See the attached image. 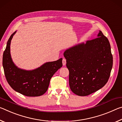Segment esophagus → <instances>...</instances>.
I'll return each instance as SVG.
<instances>
[{
  "label": "esophagus",
  "mask_w": 122,
  "mask_h": 122,
  "mask_svg": "<svg viewBox=\"0 0 122 122\" xmlns=\"http://www.w3.org/2000/svg\"><path fill=\"white\" fill-rule=\"evenodd\" d=\"M62 62H63V65L64 66L66 65V59L65 58H63V61H62Z\"/></svg>",
  "instance_id": "obj_1"
}]
</instances>
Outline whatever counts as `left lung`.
I'll use <instances>...</instances> for the list:
<instances>
[{
  "instance_id": "1",
  "label": "left lung",
  "mask_w": 122,
  "mask_h": 122,
  "mask_svg": "<svg viewBox=\"0 0 122 122\" xmlns=\"http://www.w3.org/2000/svg\"><path fill=\"white\" fill-rule=\"evenodd\" d=\"M64 56L69 71L70 87L75 94L89 95L108 81L113 57L109 40L102 31L96 38L66 50Z\"/></svg>"
}]
</instances>
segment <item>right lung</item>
Listing matches in <instances>:
<instances>
[{"label":"right lung","instance_id":"add662e5","mask_svg":"<svg viewBox=\"0 0 122 122\" xmlns=\"http://www.w3.org/2000/svg\"><path fill=\"white\" fill-rule=\"evenodd\" d=\"M15 32L8 40L3 53V66L6 79L12 88L18 92L28 97L40 96L46 92L52 77L62 67V58L46 63L33 70L18 68L12 61L10 54L11 41Z\"/></svg>","mask_w":122,"mask_h":122}]
</instances>
